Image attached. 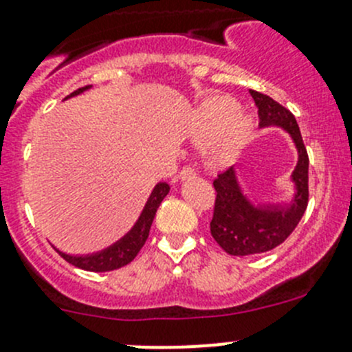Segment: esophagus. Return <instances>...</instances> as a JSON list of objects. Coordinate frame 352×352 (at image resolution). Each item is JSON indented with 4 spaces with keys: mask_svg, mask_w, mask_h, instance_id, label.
Segmentation results:
<instances>
[{
    "mask_svg": "<svg viewBox=\"0 0 352 352\" xmlns=\"http://www.w3.org/2000/svg\"><path fill=\"white\" fill-rule=\"evenodd\" d=\"M195 174H197L195 167L185 166L182 170H179V178H182V179H188V178H193Z\"/></svg>",
    "mask_w": 352,
    "mask_h": 352,
    "instance_id": "34e87169",
    "label": "esophagus"
}]
</instances>
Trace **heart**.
I'll list each match as a JSON object with an SVG mask.
<instances>
[{
	"label": "heart",
	"mask_w": 352,
	"mask_h": 352,
	"mask_svg": "<svg viewBox=\"0 0 352 352\" xmlns=\"http://www.w3.org/2000/svg\"><path fill=\"white\" fill-rule=\"evenodd\" d=\"M236 113H239V103L232 98L221 96L207 102L197 117V128L202 138H210L221 131L212 145V157L217 162L232 159L233 153L249 136V119Z\"/></svg>",
	"instance_id": "1"
}]
</instances>
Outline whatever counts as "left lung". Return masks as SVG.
Wrapping results in <instances>:
<instances>
[{"label": "left lung", "mask_w": 352, "mask_h": 352, "mask_svg": "<svg viewBox=\"0 0 352 352\" xmlns=\"http://www.w3.org/2000/svg\"><path fill=\"white\" fill-rule=\"evenodd\" d=\"M249 93L257 107L259 126H271V124L283 126L296 142L299 150V162L292 178L297 185V195L289 210L280 209L278 206L257 210L243 199L233 169H226L217 174V178L212 182L216 200H214L212 219H210V235L224 252L236 257L270 252L274 247L285 242L306 212L307 200H309V185H307L309 157L296 117L289 109L274 102L267 95L252 89H249Z\"/></svg>", "instance_id": "obj_1"}]
</instances>
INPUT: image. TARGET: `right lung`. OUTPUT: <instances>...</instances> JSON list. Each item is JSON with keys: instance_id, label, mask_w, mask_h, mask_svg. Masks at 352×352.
Wrapping results in <instances>:
<instances>
[{"instance_id": "add662e5", "label": "right lung", "mask_w": 352, "mask_h": 352, "mask_svg": "<svg viewBox=\"0 0 352 352\" xmlns=\"http://www.w3.org/2000/svg\"><path fill=\"white\" fill-rule=\"evenodd\" d=\"M86 88H89V86H86ZM86 88L76 89V91L70 93L69 96L79 95V93L85 91ZM69 96H67V98H69ZM167 193H169V185H167V183H159V185L153 188L152 195H150L148 202H146L145 209H143L142 216H140L135 228H133L128 235L124 236L120 242L109 247V249L103 250V252L86 257L67 256V254L60 252V250H56V252H58L67 263L72 264V266L81 267V270L86 271H96V273H100V271L119 270V267L126 266V264H129L136 256H138L142 247L145 245L146 239H148L150 235V226H152L157 209H159L160 202H162L164 197H166Z\"/></svg>"}]
</instances>
